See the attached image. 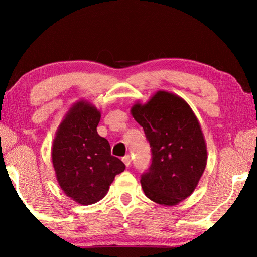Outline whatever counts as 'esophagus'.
Returning <instances> with one entry per match:
<instances>
[{"label": "esophagus", "instance_id": "1", "mask_svg": "<svg viewBox=\"0 0 257 257\" xmlns=\"http://www.w3.org/2000/svg\"><path fill=\"white\" fill-rule=\"evenodd\" d=\"M122 161H123V163L125 164V166H126V167H128L130 165H131V157H130V155H125L122 158Z\"/></svg>", "mask_w": 257, "mask_h": 257}]
</instances>
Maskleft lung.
I'll return each instance as SVG.
<instances>
[{"mask_svg":"<svg viewBox=\"0 0 257 257\" xmlns=\"http://www.w3.org/2000/svg\"><path fill=\"white\" fill-rule=\"evenodd\" d=\"M131 113L152 150V164L141 178L145 196L163 206H176L195 191L207 166L198 118L184 99L167 91H157L145 104L136 102Z\"/></svg>","mask_w":257,"mask_h":257,"instance_id":"8db88e82","label":"left lung"}]
</instances>
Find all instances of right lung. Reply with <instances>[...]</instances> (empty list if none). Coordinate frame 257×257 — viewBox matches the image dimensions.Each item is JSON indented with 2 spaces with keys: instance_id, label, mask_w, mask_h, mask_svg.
I'll return each mask as SVG.
<instances>
[{
  "instance_id": "obj_1",
  "label": "right lung",
  "mask_w": 257,
  "mask_h": 257,
  "mask_svg": "<svg viewBox=\"0 0 257 257\" xmlns=\"http://www.w3.org/2000/svg\"><path fill=\"white\" fill-rule=\"evenodd\" d=\"M101 113L90 102L73 104L59 124L51 146L56 178L66 196L83 206L103 199L125 165L111 155L106 139L96 132Z\"/></svg>"
}]
</instances>
